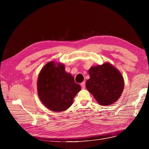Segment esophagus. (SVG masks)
I'll list each match as a JSON object with an SVG mask.
<instances>
[{
    "label": "esophagus",
    "instance_id": "1",
    "mask_svg": "<svg viewBox=\"0 0 149 149\" xmlns=\"http://www.w3.org/2000/svg\"><path fill=\"white\" fill-rule=\"evenodd\" d=\"M81 87H82V88L83 89H84L85 88V81H83V82H82L81 83Z\"/></svg>",
    "mask_w": 149,
    "mask_h": 149
}]
</instances>
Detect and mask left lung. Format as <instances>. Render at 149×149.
<instances>
[{
	"label": "left lung",
	"mask_w": 149,
	"mask_h": 149,
	"mask_svg": "<svg viewBox=\"0 0 149 149\" xmlns=\"http://www.w3.org/2000/svg\"><path fill=\"white\" fill-rule=\"evenodd\" d=\"M86 88L102 106L111 105L121 96L124 81L120 72L109 63L91 67Z\"/></svg>",
	"instance_id": "obj_1"
}]
</instances>
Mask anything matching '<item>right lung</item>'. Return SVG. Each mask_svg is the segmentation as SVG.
I'll return each mask as SVG.
<instances>
[{"instance_id": "add662e5", "label": "right lung", "mask_w": 149, "mask_h": 149, "mask_svg": "<svg viewBox=\"0 0 149 149\" xmlns=\"http://www.w3.org/2000/svg\"><path fill=\"white\" fill-rule=\"evenodd\" d=\"M53 62L46 64L38 79V95L43 104L52 111L59 112L69 108L81 87L74 77L65 70L64 65L56 66Z\"/></svg>"}]
</instances>
